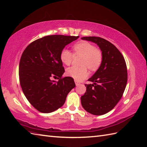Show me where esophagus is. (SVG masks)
I'll use <instances>...</instances> for the list:
<instances>
[{
	"label": "esophagus",
	"instance_id": "34e87169",
	"mask_svg": "<svg viewBox=\"0 0 147 147\" xmlns=\"http://www.w3.org/2000/svg\"><path fill=\"white\" fill-rule=\"evenodd\" d=\"M75 84H76V86H79V85L81 84V83H80V82H78V81H76V80H75Z\"/></svg>",
	"mask_w": 147,
	"mask_h": 147
}]
</instances>
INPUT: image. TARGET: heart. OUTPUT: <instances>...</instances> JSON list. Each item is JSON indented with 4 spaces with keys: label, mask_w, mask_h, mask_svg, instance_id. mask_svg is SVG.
<instances>
[{
    "label": "heart",
    "mask_w": 147,
    "mask_h": 147,
    "mask_svg": "<svg viewBox=\"0 0 147 147\" xmlns=\"http://www.w3.org/2000/svg\"><path fill=\"white\" fill-rule=\"evenodd\" d=\"M74 55H80L81 66H71L66 69L67 76L74 78L76 81H81L88 76L87 67L91 71H96L102 62L103 55L100 50L88 41H80L73 47ZM74 55L67 49L62 50L60 59L66 65H69L72 62Z\"/></svg>",
    "instance_id": "1"
}]
</instances>
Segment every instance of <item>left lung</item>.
Masks as SVG:
<instances>
[{"instance_id": "1", "label": "left lung", "mask_w": 147, "mask_h": 147, "mask_svg": "<svg viewBox=\"0 0 147 147\" xmlns=\"http://www.w3.org/2000/svg\"><path fill=\"white\" fill-rule=\"evenodd\" d=\"M81 39L96 43L103 55L99 69L88 80L93 84H85L82 106L90 114L103 115L113 109L122 97L127 82L126 63L121 53L109 41L97 36Z\"/></svg>"}]
</instances>
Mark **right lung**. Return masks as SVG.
<instances>
[{"label":"right lung","mask_w":147,"mask_h":147,"mask_svg":"<svg viewBox=\"0 0 147 147\" xmlns=\"http://www.w3.org/2000/svg\"><path fill=\"white\" fill-rule=\"evenodd\" d=\"M79 36L48 35L28 45L22 55L19 80L26 98L42 113H50L65 104L75 85L71 77L62 78L65 69L60 53ZM58 77V82L51 80Z\"/></svg>","instance_id":"1"}]
</instances>
